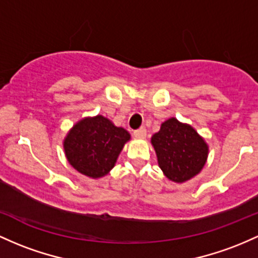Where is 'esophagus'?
Returning a JSON list of instances; mask_svg holds the SVG:
<instances>
[{
	"label": "esophagus",
	"mask_w": 258,
	"mask_h": 258,
	"mask_svg": "<svg viewBox=\"0 0 258 258\" xmlns=\"http://www.w3.org/2000/svg\"><path fill=\"white\" fill-rule=\"evenodd\" d=\"M134 135H135V137H138V138L146 137V136H147V130H146V127H141V128L136 130V131L134 132Z\"/></svg>",
	"instance_id": "34e87169"
}]
</instances>
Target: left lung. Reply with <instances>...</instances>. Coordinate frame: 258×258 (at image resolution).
Instances as JSON below:
<instances>
[{
	"label": "left lung",
	"mask_w": 258,
	"mask_h": 258,
	"mask_svg": "<svg viewBox=\"0 0 258 258\" xmlns=\"http://www.w3.org/2000/svg\"><path fill=\"white\" fill-rule=\"evenodd\" d=\"M152 144L164 175L174 182H185L205 166L208 146L189 124L171 117L153 135Z\"/></svg>",
	"instance_id": "8db88e82"
}]
</instances>
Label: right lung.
I'll use <instances>...</instances> for the list:
<instances>
[{
    "label": "right lung",
    "mask_w": 258,
    "mask_h": 258,
    "mask_svg": "<svg viewBox=\"0 0 258 258\" xmlns=\"http://www.w3.org/2000/svg\"><path fill=\"white\" fill-rule=\"evenodd\" d=\"M130 134L104 116L83 118L64 138L67 160L81 174L97 179L114 168Z\"/></svg>",
    "instance_id": "add662e5"
}]
</instances>
